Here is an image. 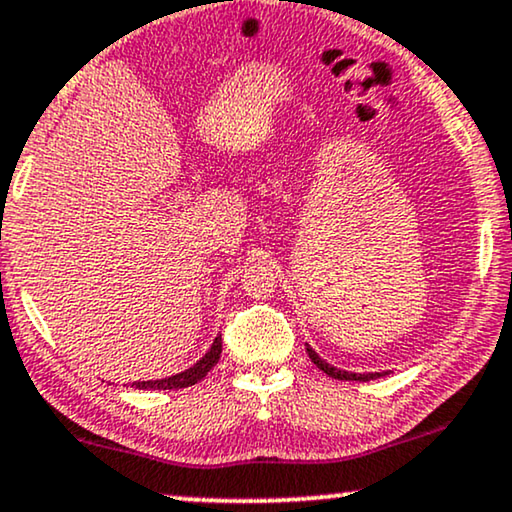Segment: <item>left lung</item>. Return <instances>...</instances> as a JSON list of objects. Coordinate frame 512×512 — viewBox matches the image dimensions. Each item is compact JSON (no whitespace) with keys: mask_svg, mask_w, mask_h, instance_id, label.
Wrapping results in <instances>:
<instances>
[{"mask_svg":"<svg viewBox=\"0 0 512 512\" xmlns=\"http://www.w3.org/2000/svg\"><path fill=\"white\" fill-rule=\"evenodd\" d=\"M307 354H309V359H312L323 373L331 375V378H338V380H364V383H366V380H375V378H380V375H385V373H347V371H340V368L326 364V361H323L312 347H307Z\"/></svg>","mask_w":512,"mask_h":512,"instance_id":"obj_1","label":"left lung"}]
</instances>
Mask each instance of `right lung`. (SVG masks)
Here are the masks:
<instances>
[{
	"label": "right lung",
	"mask_w": 512,
	"mask_h": 512,
	"mask_svg": "<svg viewBox=\"0 0 512 512\" xmlns=\"http://www.w3.org/2000/svg\"><path fill=\"white\" fill-rule=\"evenodd\" d=\"M219 354H222V335H217L215 342H212L210 352L205 354L196 366H191L189 371L177 373L165 380H144V383H134V387H139V390H179V387L196 385L198 380H203L205 375H208V371H212V366L219 361Z\"/></svg>",
	"instance_id": "obj_1"
}]
</instances>
